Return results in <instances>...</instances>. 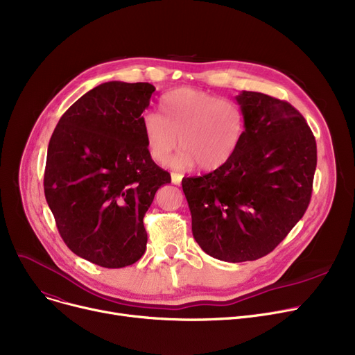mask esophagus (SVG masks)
<instances>
[{"label":"esophagus","mask_w":355,"mask_h":355,"mask_svg":"<svg viewBox=\"0 0 355 355\" xmlns=\"http://www.w3.org/2000/svg\"><path fill=\"white\" fill-rule=\"evenodd\" d=\"M181 180H182V175H180V174H171V181H173V184H175V185H180L181 184Z\"/></svg>","instance_id":"34e87169"}]
</instances>
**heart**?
Returning <instances> with one entry per match:
<instances>
[{"mask_svg": "<svg viewBox=\"0 0 355 355\" xmlns=\"http://www.w3.org/2000/svg\"><path fill=\"white\" fill-rule=\"evenodd\" d=\"M142 130L155 162L165 164L180 144L182 151L171 162L174 168L182 170L196 164L201 171H214L229 162L240 146L246 115L234 101L181 87L162 96L158 115H146Z\"/></svg>", "mask_w": 355, "mask_h": 355, "instance_id": "heart-1", "label": "heart"}]
</instances>
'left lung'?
<instances>
[{
  "label": "left lung",
  "mask_w": 355,
  "mask_h": 355,
  "mask_svg": "<svg viewBox=\"0 0 355 355\" xmlns=\"http://www.w3.org/2000/svg\"><path fill=\"white\" fill-rule=\"evenodd\" d=\"M246 130L229 162L182 180L200 248L225 262L270 253L305 214L316 168V142L291 103L243 90L236 96Z\"/></svg>",
  "instance_id": "obj_1"
}]
</instances>
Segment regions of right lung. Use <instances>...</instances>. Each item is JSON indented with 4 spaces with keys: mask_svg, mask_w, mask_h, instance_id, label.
Here are the masks:
<instances>
[{
    "mask_svg": "<svg viewBox=\"0 0 355 355\" xmlns=\"http://www.w3.org/2000/svg\"><path fill=\"white\" fill-rule=\"evenodd\" d=\"M154 92L151 83H102L64 112L49 142L44 194L55 226L74 254L102 268L142 257L144 216L171 182L142 130Z\"/></svg>",
    "mask_w": 355,
    "mask_h": 355,
    "instance_id": "1",
    "label": "right lung"
}]
</instances>
